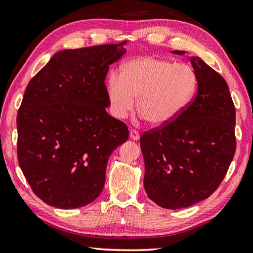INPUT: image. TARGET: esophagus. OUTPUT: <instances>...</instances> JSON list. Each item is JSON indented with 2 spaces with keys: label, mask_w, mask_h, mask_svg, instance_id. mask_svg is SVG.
Listing matches in <instances>:
<instances>
[{
  "label": "esophagus",
  "mask_w": 253,
  "mask_h": 253,
  "mask_svg": "<svg viewBox=\"0 0 253 253\" xmlns=\"http://www.w3.org/2000/svg\"><path fill=\"white\" fill-rule=\"evenodd\" d=\"M130 139H132V140H134V141H137L140 139V133H139V131H136V130H130Z\"/></svg>",
  "instance_id": "obj_1"
}]
</instances>
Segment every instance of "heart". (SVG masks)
Returning a JSON list of instances; mask_svg holds the SVG:
<instances>
[{"mask_svg": "<svg viewBox=\"0 0 253 253\" xmlns=\"http://www.w3.org/2000/svg\"><path fill=\"white\" fill-rule=\"evenodd\" d=\"M197 75L192 66L156 57H139L122 66L120 76L107 79V96L114 118L125 119L135 107L154 126L176 120L192 102Z\"/></svg>", "mask_w": 253, "mask_h": 253, "instance_id": "obj_1", "label": "heart"}]
</instances>
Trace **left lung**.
Segmentation results:
<instances>
[{"label": "left lung", "instance_id": "1", "mask_svg": "<svg viewBox=\"0 0 253 253\" xmlns=\"http://www.w3.org/2000/svg\"><path fill=\"white\" fill-rule=\"evenodd\" d=\"M190 63L198 84L193 101L176 120L140 139L145 192L166 209L193 206L211 196L236 152V108L226 80L199 57H190Z\"/></svg>", "mask_w": 253, "mask_h": 253}]
</instances>
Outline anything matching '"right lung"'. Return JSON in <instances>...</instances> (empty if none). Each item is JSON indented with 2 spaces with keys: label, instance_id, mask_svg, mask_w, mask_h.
Returning a JSON list of instances; mask_svg holds the SVG:
<instances>
[{
  "label": "right lung",
  "instance_id": "right-lung-1",
  "mask_svg": "<svg viewBox=\"0 0 253 253\" xmlns=\"http://www.w3.org/2000/svg\"><path fill=\"white\" fill-rule=\"evenodd\" d=\"M126 42L56 52L32 78L17 113L18 164L37 197L74 209L96 199L127 126L109 116L104 84Z\"/></svg>",
  "mask_w": 253,
  "mask_h": 253
}]
</instances>
